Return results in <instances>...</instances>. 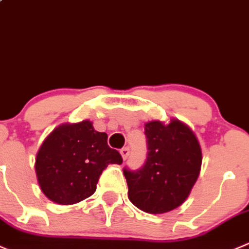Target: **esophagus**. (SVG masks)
<instances>
[{
    "instance_id": "34e87169",
    "label": "esophagus",
    "mask_w": 249,
    "mask_h": 249,
    "mask_svg": "<svg viewBox=\"0 0 249 249\" xmlns=\"http://www.w3.org/2000/svg\"><path fill=\"white\" fill-rule=\"evenodd\" d=\"M120 153H122V157L124 160H126L129 158V154H130V148L129 147H124V148L120 149Z\"/></svg>"
}]
</instances>
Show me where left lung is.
<instances>
[{
  "label": "left lung",
  "instance_id": "1",
  "mask_svg": "<svg viewBox=\"0 0 249 249\" xmlns=\"http://www.w3.org/2000/svg\"><path fill=\"white\" fill-rule=\"evenodd\" d=\"M147 157L137 170L123 169L129 199L141 211L161 214L178 208L198 178L202 151L197 137L178 120L144 125Z\"/></svg>",
  "mask_w": 249,
  "mask_h": 249
}]
</instances>
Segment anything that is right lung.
<instances>
[{
    "instance_id": "obj_1",
    "label": "right lung",
    "mask_w": 249,
    "mask_h": 249,
    "mask_svg": "<svg viewBox=\"0 0 249 249\" xmlns=\"http://www.w3.org/2000/svg\"><path fill=\"white\" fill-rule=\"evenodd\" d=\"M107 139L88 120L53 130L36 156L35 170L43 194L59 204L78 203L95 194L102 171L109 164L123 163Z\"/></svg>"
}]
</instances>
